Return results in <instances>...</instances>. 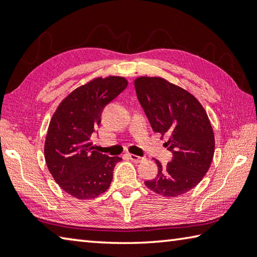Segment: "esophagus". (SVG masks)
I'll use <instances>...</instances> for the list:
<instances>
[{
	"label": "esophagus",
	"instance_id": "obj_1",
	"mask_svg": "<svg viewBox=\"0 0 257 257\" xmlns=\"http://www.w3.org/2000/svg\"><path fill=\"white\" fill-rule=\"evenodd\" d=\"M128 157H129V159L132 161H134V162H142V161H144V158H142V157H138V156H135V154H128Z\"/></svg>",
	"mask_w": 257,
	"mask_h": 257
}]
</instances>
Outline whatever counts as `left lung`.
<instances>
[{
    "mask_svg": "<svg viewBox=\"0 0 257 257\" xmlns=\"http://www.w3.org/2000/svg\"><path fill=\"white\" fill-rule=\"evenodd\" d=\"M135 89L153 132L169 135L165 146L173 153L166 167L157 161V177L145 185L164 197L184 194L201 182L213 160L208 115L193 95L161 77H138Z\"/></svg>",
    "mask_w": 257,
    "mask_h": 257,
    "instance_id": "left-lung-1",
    "label": "left lung"
}]
</instances>
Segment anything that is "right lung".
<instances>
[{
  "label": "right lung",
  "mask_w": 257,
  "mask_h": 257,
  "mask_svg": "<svg viewBox=\"0 0 257 257\" xmlns=\"http://www.w3.org/2000/svg\"><path fill=\"white\" fill-rule=\"evenodd\" d=\"M124 77L95 79L71 92L49 124L44 157L57 184L72 197L92 199L106 191L119 157L95 151L91 137L104 107L127 88Z\"/></svg>",
  "instance_id": "1"
}]
</instances>
